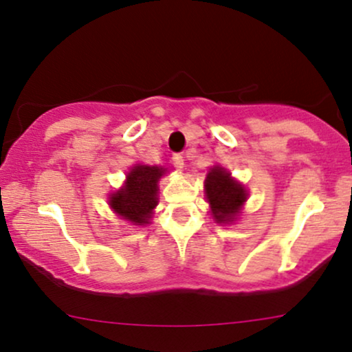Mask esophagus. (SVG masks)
Returning a JSON list of instances; mask_svg holds the SVG:
<instances>
[{
    "label": "esophagus",
    "instance_id": "esophagus-1",
    "mask_svg": "<svg viewBox=\"0 0 352 352\" xmlns=\"http://www.w3.org/2000/svg\"><path fill=\"white\" fill-rule=\"evenodd\" d=\"M173 164H175V168L177 169H183L184 168V156L183 155H173Z\"/></svg>",
    "mask_w": 352,
    "mask_h": 352
}]
</instances>
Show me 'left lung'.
<instances>
[{"instance_id":"8db88e82","label":"left lung","mask_w":352,"mask_h":352,"mask_svg":"<svg viewBox=\"0 0 352 352\" xmlns=\"http://www.w3.org/2000/svg\"><path fill=\"white\" fill-rule=\"evenodd\" d=\"M206 196L217 222H229L247 199L245 189L224 168L214 166L206 177Z\"/></svg>"}]
</instances>
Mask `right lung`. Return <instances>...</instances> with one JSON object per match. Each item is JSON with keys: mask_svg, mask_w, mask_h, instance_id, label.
<instances>
[{"mask_svg": "<svg viewBox=\"0 0 352 352\" xmlns=\"http://www.w3.org/2000/svg\"><path fill=\"white\" fill-rule=\"evenodd\" d=\"M164 169L158 166H135L128 173L125 188L110 197L115 212L133 224H146L151 210L158 204V181Z\"/></svg>", "mask_w": 352, "mask_h": 352, "instance_id": "right-lung-1", "label": "right lung"}]
</instances>
